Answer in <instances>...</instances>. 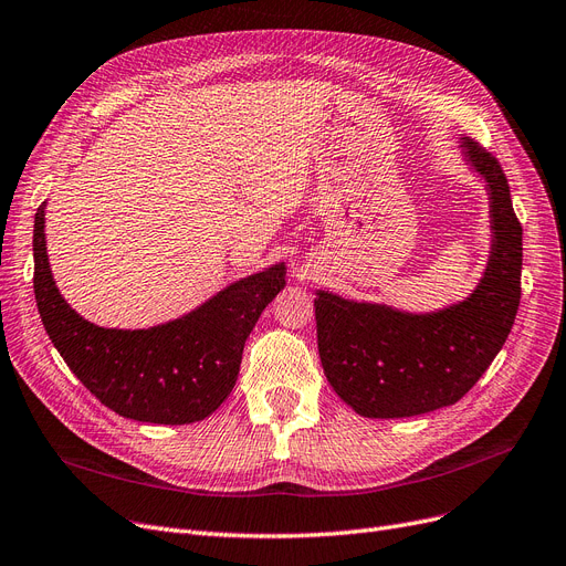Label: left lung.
<instances>
[{
	"label": "left lung",
	"instance_id": "8db88e82",
	"mask_svg": "<svg viewBox=\"0 0 566 566\" xmlns=\"http://www.w3.org/2000/svg\"><path fill=\"white\" fill-rule=\"evenodd\" d=\"M485 181L490 256L464 301L431 312L352 301L317 289V345L328 385L361 417L394 420L457 403L504 347L520 305L522 226L509 179L483 146L459 137Z\"/></svg>",
	"mask_w": 566,
	"mask_h": 566
}]
</instances>
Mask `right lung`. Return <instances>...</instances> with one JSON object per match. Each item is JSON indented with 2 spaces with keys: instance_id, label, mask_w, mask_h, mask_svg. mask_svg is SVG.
Here are the masks:
<instances>
[{
  "instance_id": "obj_1",
  "label": "right lung",
  "mask_w": 566,
  "mask_h": 566,
  "mask_svg": "<svg viewBox=\"0 0 566 566\" xmlns=\"http://www.w3.org/2000/svg\"><path fill=\"white\" fill-rule=\"evenodd\" d=\"M46 202L34 214V298L51 343L93 396L120 417L191 424L233 391L242 349L286 284L275 263L223 286L186 315L149 328H104L62 298L46 254Z\"/></svg>"
}]
</instances>
